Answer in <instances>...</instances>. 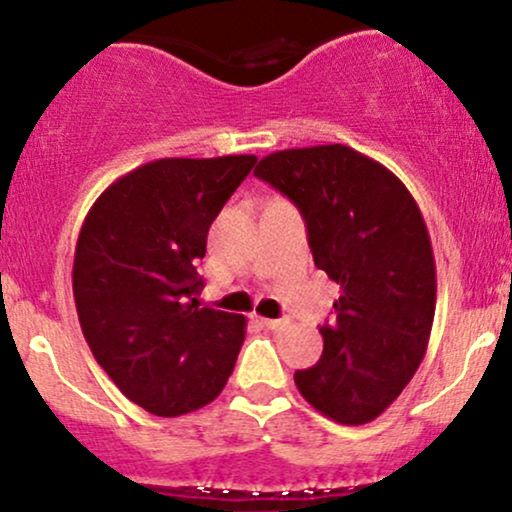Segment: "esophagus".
<instances>
[{"mask_svg": "<svg viewBox=\"0 0 512 512\" xmlns=\"http://www.w3.org/2000/svg\"><path fill=\"white\" fill-rule=\"evenodd\" d=\"M260 322L264 327H267V330H272V332H281V330H286V327L291 325L289 317H279V320H272V317H262Z\"/></svg>", "mask_w": 512, "mask_h": 512, "instance_id": "obj_1", "label": "esophagus"}]
</instances>
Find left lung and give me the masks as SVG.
I'll return each instance as SVG.
<instances>
[{
	"mask_svg": "<svg viewBox=\"0 0 512 512\" xmlns=\"http://www.w3.org/2000/svg\"><path fill=\"white\" fill-rule=\"evenodd\" d=\"M255 175L296 204L315 267L339 284L320 361L293 375L298 392L337 424H368L402 395L431 337L436 260L419 204L344 144L274 151Z\"/></svg>",
	"mask_w": 512,
	"mask_h": 512,
	"instance_id": "obj_1",
	"label": "left lung"
}]
</instances>
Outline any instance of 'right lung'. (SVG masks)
Here are the masks:
<instances>
[{
    "instance_id": "right-lung-1",
    "label": "right lung",
    "mask_w": 512,
    "mask_h": 512,
    "mask_svg": "<svg viewBox=\"0 0 512 512\" xmlns=\"http://www.w3.org/2000/svg\"><path fill=\"white\" fill-rule=\"evenodd\" d=\"M257 156L158 158L117 178L88 209L74 252V301L98 366L156 416L221 395L245 317L202 308L197 262L211 221Z\"/></svg>"
}]
</instances>
